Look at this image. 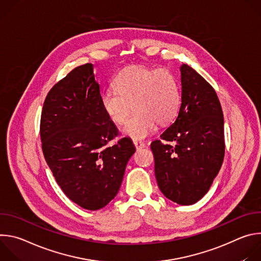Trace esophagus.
I'll return each instance as SVG.
<instances>
[{
  "label": "esophagus",
  "mask_w": 261,
  "mask_h": 261,
  "mask_svg": "<svg viewBox=\"0 0 261 261\" xmlns=\"http://www.w3.org/2000/svg\"><path fill=\"white\" fill-rule=\"evenodd\" d=\"M133 143L136 147V150H141V148H143L145 146V144L143 142H140V141H137V140H134Z\"/></svg>",
  "instance_id": "esophagus-1"
}]
</instances>
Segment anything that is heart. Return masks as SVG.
Instances as JSON below:
<instances>
[{
	"label": "heart",
	"mask_w": 261,
	"mask_h": 261,
	"mask_svg": "<svg viewBox=\"0 0 261 261\" xmlns=\"http://www.w3.org/2000/svg\"><path fill=\"white\" fill-rule=\"evenodd\" d=\"M114 86L101 93V108L111 122L123 124L133 107L135 114L123 127V134L133 140L150 136L157 123L167 125L178 113L179 86L169 70L129 66L116 76Z\"/></svg>",
	"instance_id": "1"
}]
</instances>
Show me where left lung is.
<instances>
[{"mask_svg":"<svg viewBox=\"0 0 261 261\" xmlns=\"http://www.w3.org/2000/svg\"><path fill=\"white\" fill-rule=\"evenodd\" d=\"M181 103L175 121L151 148L164 196L181 205L200 200L224 159V119L213 87L190 66L179 68ZM169 143L166 144V141Z\"/></svg>","mask_w":261,"mask_h":261,"instance_id":"obj_1","label":"left lung"}]
</instances>
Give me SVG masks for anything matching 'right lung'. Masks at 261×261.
<instances>
[{"mask_svg": "<svg viewBox=\"0 0 261 261\" xmlns=\"http://www.w3.org/2000/svg\"><path fill=\"white\" fill-rule=\"evenodd\" d=\"M40 135L45 161L69 199L97 211L116 197L135 146L127 137L106 145L118 129L101 108L93 64L73 69L49 91Z\"/></svg>", "mask_w": 261, "mask_h": 261, "instance_id": "add662e5", "label": "right lung"}]
</instances>
